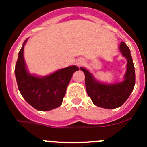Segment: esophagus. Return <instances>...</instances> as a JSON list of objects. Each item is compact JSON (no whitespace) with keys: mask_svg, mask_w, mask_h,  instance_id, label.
Segmentation results:
<instances>
[{"mask_svg":"<svg viewBox=\"0 0 147 147\" xmlns=\"http://www.w3.org/2000/svg\"><path fill=\"white\" fill-rule=\"evenodd\" d=\"M77 64H78V66H82V65H84V61L83 60V59H78V61H77Z\"/></svg>","mask_w":147,"mask_h":147,"instance_id":"obj_1","label":"esophagus"}]
</instances>
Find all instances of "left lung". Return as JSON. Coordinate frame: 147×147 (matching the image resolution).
I'll use <instances>...</instances> for the list:
<instances>
[{
    "instance_id": "left-lung-1",
    "label": "left lung",
    "mask_w": 147,
    "mask_h": 147,
    "mask_svg": "<svg viewBox=\"0 0 147 147\" xmlns=\"http://www.w3.org/2000/svg\"><path fill=\"white\" fill-rule=\"evenodd\" d=\"M119 50L127 59V69L124 80L114 84H105L98 81L92 74L84 67L81 70L85 75V87L87 93L94 104L105 109L120 107L130 96L133 91L136 74L130 49L125 42L120 43Z\"/></svg>"
}]
</instances>
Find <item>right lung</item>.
<instances>
[{"instance_id": "right-lung-1", "label": "right lung", "mask_w": 147, "mask_h": 147, "mask_svg": "<svg viewBox=\"0 0 147 147\" xmlns=\"http://www.w3.org/2000/svg\"><path fill=\"white\" fill-rule=\"evenodd\" d=\"M26 41L27 39L19 51L15 68L19 92L26 101L37 110L49 111L60 107L73 74L79 68L70 66L44 77L30 74L23 57Z\"/></svg>"}]
</instances>
